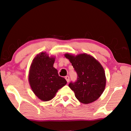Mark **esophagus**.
Segmentation results:
<instances>
[{
	"instance_id": "esophagus-1",
	"label": "esophagus",
	"mask_w": 131,
	"mask_h": 131,
	"mask_svg": "<svg viewBox=\"0 0 131 131\" xmlns=\"http://www.w3.org/2000/svg\"><path fill=\"white\" fill-rule=\"evenodd\" d=\"M65 79H66V81L67 82H69V76H66L65 77Z\"/></svg>"
}]
</instances>
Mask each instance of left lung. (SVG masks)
<instances>
[{
  "label": "left lung",
  "mask_w": 131,
  "mask_h": 131,
  "mask_svg": "<svg viewBox=\"0 0 131 131\" xmlns=\"http://www.w3.org/2000/svg\"><path fill=\"white\" fill-rule=\"evenodd\" d=\"M78 74L77 81L70 83L69 87L76 98L83 104H90L97 100L104 92L106 85L104 69L93 56L87 53L73 55L64 54Z\"/></svg>",
  "instance_id": "left-lung-1"
}]
</instances>
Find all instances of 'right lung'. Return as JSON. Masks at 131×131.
Segmentation results:
<instances>
[{
	"instance_id": "add662e5",
	"label": "right lung",
	"mask_w": 131,
	"mask_h": 131,
	"mask_svg": "<svg viewBox=\"0 0 131 131\" xmlns=\"http://www.w3.org/2000/svg\"><path fill=\"white\" fill-rule=\"evenodd\" d=\"M56 57L41 52L34 57L28 74V81L34 94L41 101H50L59 89L67 84L53 67Z\"/></svg>"
}]
</instances>
